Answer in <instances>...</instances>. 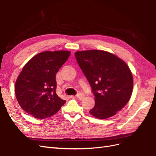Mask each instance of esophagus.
<instances>
[{"instance_id": "34e87169", "label": "esophagus", "mask_w": 156, "mask_h": 156, "mask_svg": "<svg viewBox=\"0 0 156 156\" xmlns=\"http://www.w3.org/2000/svg\"><path fill=\"white\" fill-rule=\"evenodd\" d=\"M76 97L79 99H83L84 98V95L83 93H79L76 95Z\"/></svg>"}]
</instances>
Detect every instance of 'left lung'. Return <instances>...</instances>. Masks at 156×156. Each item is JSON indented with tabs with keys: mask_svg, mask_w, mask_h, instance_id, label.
Masks as SVG:
<instances>
[{
	"mask_svg": "<svg viewBox=\"0 0 156 156\" xmlns=\"http://www.w3.org/2000/svg\"><path fill=\"white\" fill-rule=\"evenodd\" d=\"M75 56L95 96L90 114L100 119L115 115L132 93L133 76L126 63L103 50L79 51Z\"/></svg>",
	"mask_w": 156,
	"mask_h": 156,
	"instance_id": "1",
	"label": "left lung"
}]
</instances>
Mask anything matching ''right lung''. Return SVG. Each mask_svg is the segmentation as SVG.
I'll return each mask as SVG.
<instances>
[{"mask_svg": "<svg viewBox=\"0 0 156 156\" xmlns=\"http://www.w3.org/2000/svg\"><path fill=\"white\" fill-rule=\"evenodd\" d=\"M70 51H46L32 57L15 83V96L26 112L37 119L55 114L66 101L56 94L55 76Z\"/></svg>", "mask_w": 156, "mask_h": 156, "instance_id": "1", "label": "right lung"}]
</instances>
